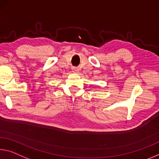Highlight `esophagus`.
Returning a JSON list of instances; mask_svg holds the SVG:
<instances>
[{"mask_svg": "<svg viewBox=\"0 0 159 159\" xmlns=\"http://www.w3.org/2000/svg\"><path fill=\"white\" fill-rule=\"evenodd\" d=\"M72 71L74 73H78V72H79V68H78V67H73L72 68Z\"/></svg>", "mask_w": 159, "mask_h": 159, "instance_id": "34e87169", "label": "esophagus"}]
</instances>
